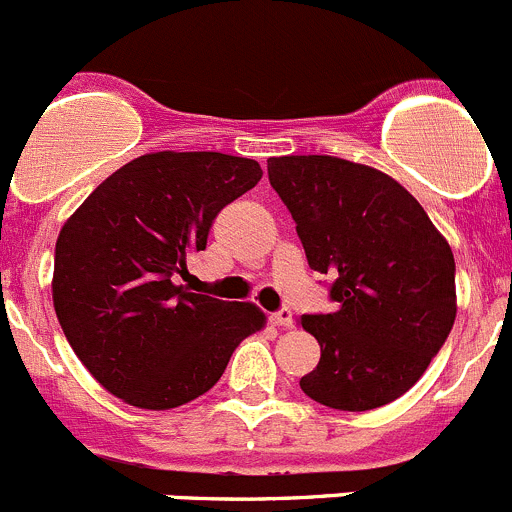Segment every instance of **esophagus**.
Masks as SVG:
<instances>
[{"label": "esophagus", "instance_id": "obj_1", "mask_svg": "<svg viewBox=\"0 0 512 512\" xmlns=\"http://www.w3.org/2000/svg\"><path fill=\"white\" fill-rule=\"evenodd\" d=\"M272 323H275V326H280V328H293V313H290L288 308H283V310H278V313H272Z\"/></svg>", "mask_w": 512, "mask_h": 512}]
</instances>
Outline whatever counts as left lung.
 Here are the masks:
<instances>
[{
	"instance_id": "obj_1",
	"label": "left lung",
	"mask_w": 512,
	"mask_h": 512,
	"mask_svg": "<svg viewBox=\"0 0 512 512\" xmlns=\"http://www.w3.org/2000/svg\"><path fill=\"white\" fill-rule=\"evenodd\" d=\"M310 270L331 278L333 313L303 315L321 361L300 389L366 412L412 389L452 331L455 257L422 204L384 171L336 156L267 161Z\"/></svg>"
}]
</instances>
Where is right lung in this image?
Listing matches in <instances>:
<instances>
[{
    "mask_svg": "<svg viewBox=\"0 0 512 512\" xmlns=\"http://www.w3.org/2000/svg\"><path fill=\"white\" fill-rule=\"evenodd\" d=\"M262 179L257 161L159 151L113 171L60 229L52 303L75 356L138 409L207 394L240 341L265 328L252 303L189 293L186 262L214 217Z\"/></svg>",
    "mask_w": 512,
    "mask_h": 512,
    "instance_id": "obj_1",
    "label": "right lung"
}]
</instances>
